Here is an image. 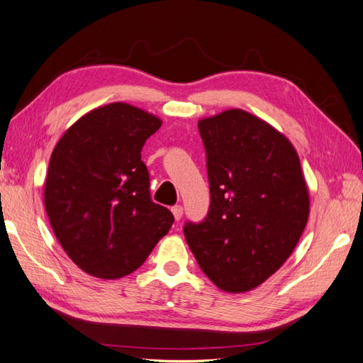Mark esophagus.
<instances>
[{"mask_svg":"<svg viewBox=\"0 0 363 363\" xmlns=\"http://www.w3.org/2000/svg\"><path fill=\"white\" fill-rule=\"evenodd\" d=\"M172 213H173V216H174V220L179 221L181 218H182V206H174V207H172Z\"/></svg>","mask_w":363,"mask_h":363,"instance_id":"esophagus-1","label":"esophagus"}]
</instances>
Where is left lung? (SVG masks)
Returning a JSON list of instances; mask_svg holds the SVG:
<instances>
[{
    "label": "left lung",
    "mask_w": 363,
    "mask_h": 363,
    "mask_svg": "<svg viewBox=\"0 0 363 363\" xmlns=\"http://www.w3.org/2000/svg\"><path fill=\"white\" fill-rule=\"evenodd\" d=\"M207 155L210 207L184 235L199 267L225 292L275 274L305 230L309 193L292 143L242 109L198 122Z\"/></svg>",
    "instance_id": "1"
}]
</instances>
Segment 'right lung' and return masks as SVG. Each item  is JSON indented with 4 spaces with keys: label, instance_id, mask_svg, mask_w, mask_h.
Masks as SVG:
<instances>
[{
    "label": "right lung",
    "instance_id": "right-lung-1",
    "mask_svg": "<svg viewBox=\"0 0 363 363\" xmlns=\"http://www.w3.org/2000/svg\"><path fill=\"white\" fill-rule=\"evenodd\" d=\"M161 119L128 104L92 109L50 156L45 207L63 250L86 274L114 280L136 271L168 233L170 210L150 196L143 143Z\"/></svg>",
    "mask_w": 363,
    "mask_h": 363
}]
</instances>
